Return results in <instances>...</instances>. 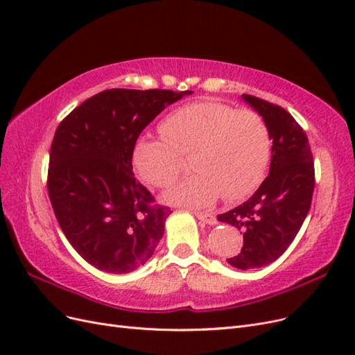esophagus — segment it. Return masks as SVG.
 Instances as JSON below:
<instances>
[{
    "mask_svg": "<svg viewBox=\"0 0 355 355\" xmlns=\"http://www.w3.org/2000/svg\"><path fill=\"white\" fill-rule=\"evenodd\" d=\"M196 216H197V218H198L201 222H204V223H209V225H216V223H218L216 218H214L211 213H202V211H196Z\"/></svg>",
    "mask_w": 355,
    "mask_h": 355,
    "instance_id": "esophagus-1",
    "label": "esophagus"
}]
</instances>
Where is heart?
<instances>
[{"instance_id":"heart-1","label":"heart","mask_w":355,"mask_h":355,"mask_svg":"<svg viewBox=\"0 0 355 355\" xmlns=\"http://www.w3.org/2000/svg\"><path fill=\"white\" fill-rule=\"evenodd\" d=\"M163 137L142 136L133 148V166L146 184L167 188L179 179L182 157L191 155L197 173L166 200L207 207L220 196L237 201L257 188L271 155V135L252 110L218 101H196L171 111L161 123Z\"/></svg>"}]
</instances>
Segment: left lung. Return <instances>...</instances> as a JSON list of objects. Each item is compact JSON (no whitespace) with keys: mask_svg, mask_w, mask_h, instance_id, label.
<instances>
[{"mask_svg":"<svg viewBox=\"0 0 355 355\" xmlns=\"http://www.w3.org/2000/svg\"><path fill=\"white\" fill-rule=\"evenodd\" d=\"M263 118L272 139L270 175L254 194L219 222L243 232L241 252L228 263L239 270L261 268L278 259L292 244L306 218L315 185L314 161L306 133L284 108L243 94Z\"/></svg>","mask_w":355,"mask_h":355,"instance_id":"1","label":"left lung"}]
</instances>
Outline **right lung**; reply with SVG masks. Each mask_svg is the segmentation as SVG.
Returning <instances> with one entry per match:
<instances>
[{"instance_id":"1","label":"right lung","mask_w":355,"mask_h":355,"mask_svg":"<svg viewBox=\"0 0 355 355\" xmlns=\"http://www.w3.org/2000/svg\"><path fill=\"white\" fill-rule=\"evenodd\" d=\"M192 92L111 89L60 121L50 148L47 189L75 250L98 270L127 274L153 256L171 213L136 180L139 135L166 106Z\"/></svg>"}]
</instances>
